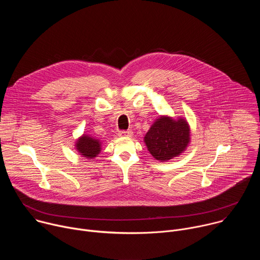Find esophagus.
Wrapping results in <instances>:
<instances>
[{
	"label": "esophagus",
	"instance_id": "esophagus-1",
	"mask_svg": "<svg viewBox=\"0 0 260 260\" xmlns=\"http://www.w3.org/2000/svg\"><path fill=\"white\" fill-rule=\"evenodd\" d=\"M119 137H132L133 136V132L132 131H120L118 133Z\"/></svg>",
	"mask_w": 260,
	"mask_h": 260
}]
</instances>
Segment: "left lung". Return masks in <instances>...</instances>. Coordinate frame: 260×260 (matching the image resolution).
I'll list each match as a JSON object with an SVG mask.
<instances>
[{
	"label": "left lung",
	"mask_w": 260,
	"mask_h": 260,
	"mask_svg": "<svg viewBox=\"0 0 260 260\" xmlns=\"http://www.w3.org/2000/svg\"><path fill=\"white\" fill-rule=\"evenodd\" d=\"M148 151L159 161H167L185 151L190 142V128L184 118L160 116L144 137Z\"/></svg>",
	"instance_id": "left-lung-1"
}]
</instances>
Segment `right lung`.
<instances>
[{
    "label": "right lung",
    "instance_id": "add662e5",
    "mask_svg": "<svg viewBox=\"0 0 260 260\" xmlns=\"http://www.w3.org/2000/svg\"><path fill=\"white\" fill-rule=\"evenodd\" d=\"M101 147H102V144L100 140L85 134L82 137H80L75 144V148L77 149V151L83 157H86L89 159L94 158L99 155L102 149Z\"/></svg>",
    "mask_w": 260,
    "mask_h": 260
}]
</instances>
